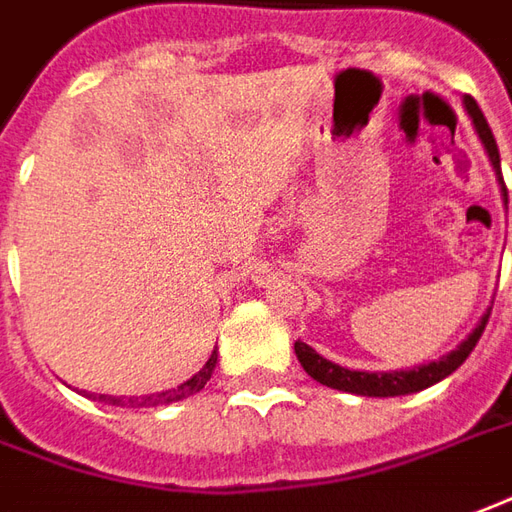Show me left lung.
<instances>
[{"label":"left lung","instance_id":"8db88e82","mask_svg":"<svg viewBox=\"0 0 512 512\" xmlns=\"http://www.w3.org/2000/svg\"><path fill=\"white\" fill-rule=\"evenodd\" d=\"M465 111H468V119L477 130L479 142L488 153V161H491L493 172H496V181L502 186V200L507 206V189L505 181H502V161H499V147H496V139H493L491 128H488V119L479 111V105L474 97H463ZM493 306V301H491ZM491 306L485 309V315L479 317V323L471 329V334L465 337L463 343L457 345L454 351H449L446 357L432 359V362H424L418 368L407 370H387V373H368V370H351L331 362V359L320 357L312 345L295 343V354H298V362L303 365V370L315 379V382L326 384L331 390H343V393H354V396H368V398H390V396H410V393H418V390H426L432 384L443 382L446 376H451L454 370L463 365L468 354L474 351V345L479 343L482 331L488 326V317H491Z\"/></svg>","mask_w":512,"mask_h":512}]
</instances>
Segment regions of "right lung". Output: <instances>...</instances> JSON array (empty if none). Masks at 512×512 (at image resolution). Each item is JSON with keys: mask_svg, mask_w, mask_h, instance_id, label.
<instances>
[{"mask_svg": "<svg viewBox=\"0 0 512 512\" xmlns=\"http://www.w3.org/2000/svg\"><path fill=\"white\" fill-rule=\"evenodd\" d=\"M214 368H217V351H211L209 362L197 370L192 379H186V382L178 384V387H172V390H161V393H150V396H130V398L100 396V401H105V404H114V407H167V404H172V401H183V398L200 393V390L206 387V382L211 379Z\"/></svg>", "mask_w": 512, "mask_h": 512, "instance_id": "add662e5", "label": "right lung"}]
</instances>
